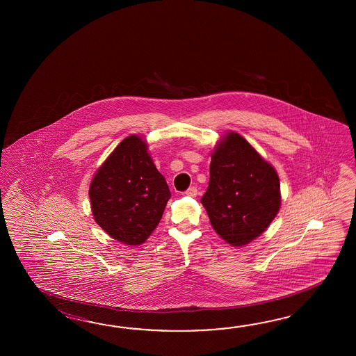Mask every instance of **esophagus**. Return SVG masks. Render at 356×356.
I'll use <instances>...</instances> for the list:
<instances>
[{
  "mask_svg": "<svg viewBox=\"0 0 356 356\" xmlns=\"http://www.w3.org/2000/svg\"><path fill=\"white\" fill-rule=\"evenodd\" d=\"M186 195L188 197H196L197 196V189L195 187H191V188L187 189L186 191Z\"/></svg>",
  "mask_w": 356,
  "mask_h": 356,
  "instance_id": "esophagus-1",
  "label": "esophagus"
}]
</instances>
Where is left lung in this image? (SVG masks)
Returning <instances> with one entry per match:
<instances>
[{
	"label": "left lung",
	"instance_id": "1",
	"mask_svg": "<svg viewBox=\"0 0 356 356\" xmlns=\"http://www.w3.org/2000/svg\"><path fill=\"white\" fill-rule=\"evenodd\" d=\"M201 204L219 236L242 247L262 234L280 210L279 175L244 137L230 131L211 154Z\"/></svg>",
	"mask_w": 356,
	"mask_h": 356
}]
</instances>
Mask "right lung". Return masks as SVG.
Segmentation results:
<instances>
[{"label":"right lung","mask_w":356,"mask_h":356,"mask_svg":"<svg viewBox=\"0 0 356 356\" xmlns=\"http://www.w3.org/2000/svg\"><path fill=\"white\" fill-rule=\"evenodd\" d=\"M94 220L106 234L140 245L158 227L170 191L141 137H126L94 175L89 188Z\"/></svg>","instance_id":"right-lung-1"}]
</instances>
